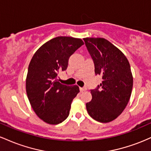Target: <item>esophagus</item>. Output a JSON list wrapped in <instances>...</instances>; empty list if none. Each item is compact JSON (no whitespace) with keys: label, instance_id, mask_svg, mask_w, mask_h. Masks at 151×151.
<instances>
[{"label":"esophagus","instance_id":"34e87169","mask_svg":"<svg viewBox=\"0 0 151 151\" xmlns=\"http://www.w3.org/2000/svg\"><path fill=\"white\" fill-rule=\"evenodd\" d=\"M79 89H80L81 91H86V87H80L79 88Z\"/></svg>","mask_w":151,"mask_h":151}]
</instances>
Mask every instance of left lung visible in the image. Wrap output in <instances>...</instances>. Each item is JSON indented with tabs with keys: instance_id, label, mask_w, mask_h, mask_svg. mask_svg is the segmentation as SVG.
I'll list each match as a JSON object with an SVG mask.
<instances>
[{
	"instance_id": "left-lung-1",
	"label": "left lung",
	"mask_w": 151,
	"mask_h": 151,
	"mask_svg": "<svg viewBox=\"0 0 151 151\" xmlns=\"http://www.w3.org/2000/svg\"><path fill=\"white\" fill-rule=\"evenodd\" d=\"M94 65L96 75L102 81L91 89L92 99L86 110L94 120L108 123L122 113L127 106L133 88L131 67L124 53L104 38H84Z\"/></svg>"
}]
</instances>
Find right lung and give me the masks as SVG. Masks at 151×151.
<instances>
[{
  "label": "right lung",
  "mask_w": 151,
  "mask_h": 151,
  "mask_svg": "<svg viewBox=\"0 0 151 151\" xmlns=\"http://www.w3.org/2000/svg\"><path fill=\"white\" fill-rule=\"evenodd\" d=\"M83 45L79 38L55 37L41 46L31 60L26 92L34 111L47 124H60L70 114L79 86L62 84L57 77L59 72L67 70L70 56Z\"/></svg>",
  "instance_id": "1"
}]
</instances>
